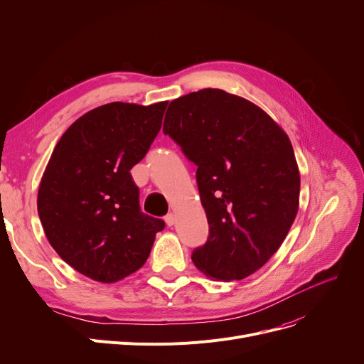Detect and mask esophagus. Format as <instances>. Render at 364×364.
I'll return each mask as SVG.
<instances>
[{"label":"esophagus","instance_id":"1","mask_svg":"<svg viewBox=\"0 0 364 364\" xmlns=\"http://www.w3.org/2000/svg\"><path fill=\"white\" fill-rule=\"evenodd\" d=\"M165 223H166V225H169V227L174 225V224H176V215L172 214V213L168 214V215L165 217Z\"/></svg>","mask_w":364,"mask_h":364}]
</instances>
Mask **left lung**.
Instances as JSON below:
<instances>
[{"label": "left lung", "mask_w": 364, "mask_h": 364, "mask_svg": "<svg viewBox=\"0 0 364 364\" xmlns=\"http://www.w3.org/2000/svg\"><path fill=\"white\" fill-rule=\"evenodd\" d=\"M164 134L198 166L209 236L192 254L195 265L217 280L251 276L279 250L298 213L289 137L262 109L217 88L171 102Z\"/></svg>", "instance_id": "obj_1"}]
</instances>
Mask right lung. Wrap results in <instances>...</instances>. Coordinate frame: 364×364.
Instances as JSON below:
<instances>
[{"instance_id": "1", "label": "right lung", "mask_w": 364, "mask_h": 364, "mask_svg": "<svg viewBox=\"0 0 364 364\" xmlns=\"http://www.w3.org/2000/svg\"><path fill=\"white\" fill-rule=\"evenodd\" d=\"M168 102H113L76 119L55 144L38 190L50 245L76 272L102 283L137 272L165 223L141 213L129 169L156 139Z\"/></svg>"}]
</instances>
